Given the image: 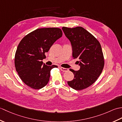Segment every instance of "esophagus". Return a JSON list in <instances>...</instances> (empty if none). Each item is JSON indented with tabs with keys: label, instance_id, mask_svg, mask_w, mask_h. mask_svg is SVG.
Listing matches in <instances>:
<instances>
[{
	"label": "esophagus",
	"instance_id": "34e87169",
	"mask_svg": "<svg viewBox=\"0 0 122 122\" xmlns=\"http://www.w3.org/2000/svg\"><path fill=\"white\" fill-rule=\"evenodd\" d=\"M60 69L62 71H63V72H67V71H68V70H69L68 69L64 68H63V67H60Z\"/></svg>",
	"mask_w": 122,
	"mask_h": 122
}]
</instances>
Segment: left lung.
Returning a JSON list of instances; mask_svg holds the SVG:
<instances>
[{
	"label": "left lung",
	"instance_id": "1",
	"mask_svg": "<svg viewBox=\"0 0 122 122\" xmlns=\"http://www.w3.org/2000/svg\"><path fill=\"white\" fill-rule=\"evenodd\" d=\"M70 41L72 56L78 59L80 66L78 71L70 69L74 79L68 81L70 86L76 90H82L91 86L100 76L104 66V60L100 43L91 33L81 27L62 28Z\"/></svg>",
	"mask_w": 122,
	"mask_h": 122
}]
</instances>
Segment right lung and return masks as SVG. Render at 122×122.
Instances as JSON below:
<instances>
[{"instance_id": "right-lung-1", "label": "right lung", "mask_w": 122, "mask_h": 122, "mask_svg": "<svg viewBox=\"0 0 122 122\" xmlns=\"http://www.w3.org/2000/svg\"><path fill=\"white\" fill-rule=\"evenodd\" d=\"M62 36L58 28L37 29L22 38L18 45L15 56V70L25 84L36 90L48 84L51 69L58 67L48 66L42 60L53 44Z\"/></svg>"}]
</instances>
